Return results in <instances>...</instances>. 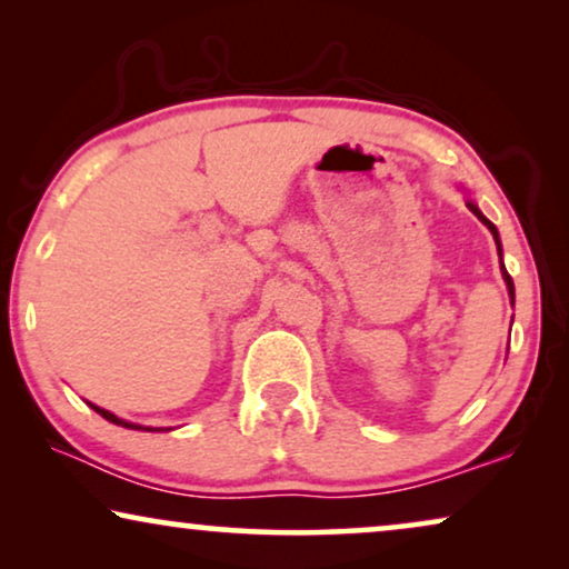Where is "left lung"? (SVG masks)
Wrapping results in <instances>:
<instances>
[{
	"label": "left lung",
	"mask_w": 569,
	"mask_h": 569,
	"mask_svg": "<svg viewBox=\"0 0 569 569\" xmlns=\"http://www.w3.org/2000/svg\"><path fill=\"white\" fill-rule=\"evenodd\" d=\"M466 204H469V209H471V212H473V214H477V217H479V220L487 224V228H489V232H492V236H495V243H497V253H500V263H502V246H500V232H497V228H495V224H492V222H489V220H487V217L479 212V207H477V204H473V201H466ZM502 277H505V284H508V295H510V300H512V302H516V287H512V277L508 274V269H505V267H502Z\"/></svg>",
	"instance_id": "8db88e82"
}]
</instances>
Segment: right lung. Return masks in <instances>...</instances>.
<instances>
[{
    "mask_svg": "<svg viewBox=\"0 0 569 569\" xmlns=\"http://www.w3.org/2000/svg\"><path fill=\"white\" fill-rule=\"evenodd\" d=\"M88 403H90V401H88ZM90 407H92V409H96L100 417H103V419H108V422H113V425H119V427H129V430H147V432H160V430H158V427H142V425L127 422V419H119V417H116V415H111V411H108V409H100V407H96V403H90Z\"/></svg>",
    "mask_w": 569,
    "mask_h": 569,
    "instance_id": "obj_1",
    "label": "right lung"
}]
</instances>
